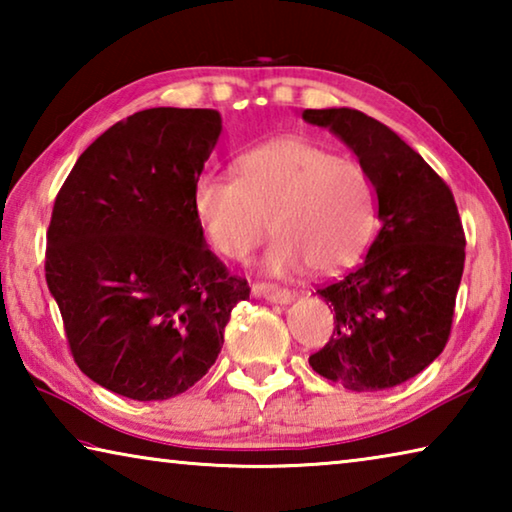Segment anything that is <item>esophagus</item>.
Wrapping results in <instances>:
<instances>
[{
    "label": "esophagus",
    "mask_w": 512,
    "mask_h": 512,
    "mask_svg": "<svg viewBox=\"0 0 512 512\" xmlns=\"http://www.w3.org/2000/svg\"><path fill=\"white\" fill-rule=\"evenodd\" d=\"M253 293L257 298L275 302V305H289V302L293 300V293L289 289H282V287H277V284H271V282L253 284Z\"/></svg>",
    "instance_id": "34e87169"
}]
</instances>
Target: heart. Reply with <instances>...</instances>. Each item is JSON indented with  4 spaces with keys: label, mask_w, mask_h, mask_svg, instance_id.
Here are the masks:
<instances>
[{
    "label": "heart",
    "mask_w": 512,
    "mask_h": 512,
    "mask_svg": "<svg viewBox=\"0 0 512 512\" xmlns=\"http://www.w3.org/2000/svg\"><path fill=\"white\" fill-rule=\"evenodd\" d=\"M194 216L216 253L241 262L271 232V273L309 266L334 273L357 262L375 230V194L357 160L305 137L253 146L237 158V178L203 173Z\"/></svg>",
    "instance_id": "obj_1"
}]
</instances>
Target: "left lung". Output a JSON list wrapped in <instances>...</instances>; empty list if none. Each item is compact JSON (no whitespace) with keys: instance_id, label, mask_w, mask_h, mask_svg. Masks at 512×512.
I'll return each instance as SVG.
<instances>
[{"instance_id":"1","label":"left lung","mask_w":512,"mask_h":512,"mask_svg":"<svg viewBox=\"0 0 512 512\" xmlns=\"http://www.w3.org/2000/svg\"><path fill=\"white\" fill-rule=\"evenodd\" d=\"M357 153L379 201L381 230L363 262L318 293L334 332L309 357L348 391H386L422 372L452 334L465 232L452 189L381 121L352 108L305 110Z\"/></svg>"}]
</instances>
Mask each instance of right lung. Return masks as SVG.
Instances as JSON below:
<instances>
[{
	"instance_id": "1",
	"label": "right lung",
	"mask_w": 512,
	"mask_h": 512,
	"mask_svg": "<svg viewBox=\"0 0 512 512\" xmlns=\"http://www.w3.org/2000/svg\"><path fill=\"white\" fill-rule=\"evenodd\" d=\"M221 135L207 108H149L97 137L56 196L45 275L72 357L137 402L212 368L248 282L205 244L192 194Z\"/></svg>"
}]
</instances>
